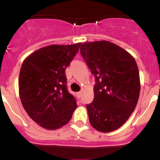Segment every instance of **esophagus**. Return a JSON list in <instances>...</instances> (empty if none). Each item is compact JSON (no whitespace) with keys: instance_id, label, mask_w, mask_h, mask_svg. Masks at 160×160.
I'll return each instance as SVG.
<instances>
[{"instance_id":"obj_1","label":"esophagus","mask_w":160,"mask_h":160,"mask_svg":"<svg viewBox=\"0 0 160 160\" xmlns=\"http://www.w3.org/2000/svg\"><path fill=\"white\" fill-rule=\"evenodd\" d=\"M81 94H82V92L81 91H80V92H78V93H77V95H78V96H79V98H80V97H81Z\"/></svg>"}]
</instances>
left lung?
I'll use <instances>...</instances> for the list:
<instances>
[{"mask_svg":"<svg viewBox=\"0 0 160 160\" xmlns=\"http://www.w3.org/2000/svg\"><path fill=\"white\" fill-rule=\"evenodd\" d=\"M80 53L95 77L94 98L87 105L91 126L111 132L124 125L135 110L140 93L138 66L129 52L111 42H88Z\"/></svg>","mask_w":160,"mask_h":160,"instance_id":"1","label":"left lung"}]
</instances>
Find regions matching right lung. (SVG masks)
Masks as SVG:
<instances>
[{
    "label": "right lung",
    "mask_w": 160,
    "mask_h": 160,
    "mask_svg": "<svg viewBox=\"0 0 160 160\" xmlns=\"http://www.w3.org/2000/svg\"><path fill=\"white\" fill-rule=\"evenodd\" d=\"M80 44L45 46L23 61L18 78L21 101L31 118L46 129L67 125L77 108L67 90L65 70Z\"/></svg>",
    "instance_id": "1"
}]
</instances>
